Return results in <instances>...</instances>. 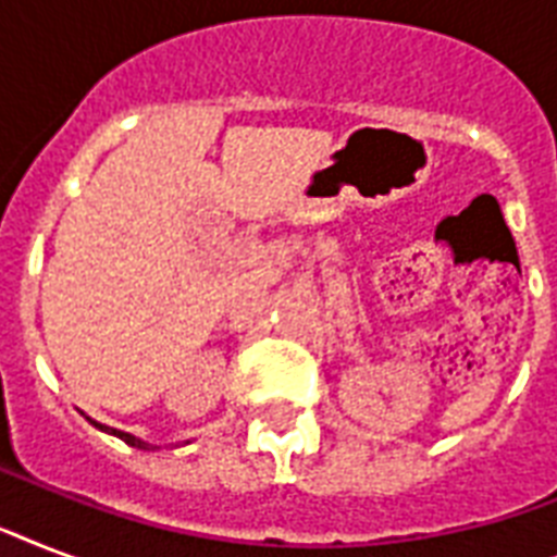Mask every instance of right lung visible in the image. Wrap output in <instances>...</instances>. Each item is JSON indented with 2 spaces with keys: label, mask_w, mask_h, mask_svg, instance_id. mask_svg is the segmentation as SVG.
Returning a JSON list of instances; mask_svg holds the SVG:
<instances>
[{
  "label": "right lung",
  "mask_w": 557,
  "mask_h": 557,
  "mask_svg": "<svg viewBox=\"0 0 557 557\" xmlns=\"http://www.w3.org/2000/svg\"><path fill=\"white\" fill-rule=\"evenodd\" d=\"M89 422L95 424V428H98V431H103V433H112V436H117V440H124L126 445H133V448L152 450V445H150V442L138 440V436H133V433H124V431H117V428H109V424H100V422H95V419H89Z\"/></svg>",
  "instance_id": "obj_1"
}]
</instances>
